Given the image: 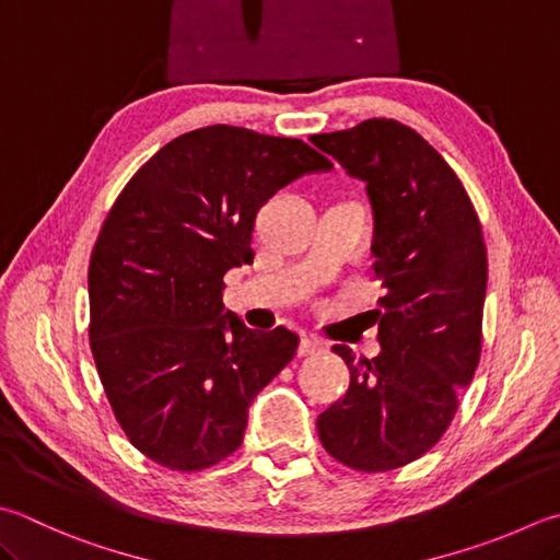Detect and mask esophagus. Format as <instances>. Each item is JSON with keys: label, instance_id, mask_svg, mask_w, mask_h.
Here are the masks:
<instances>
[{"label": "esophagus", "instance_id": "esophagus-1", "mask_svg": "<svg viewBox=\"0 0 560 560\" xmlns=\"http://www.w3.org/2000/svg\"><path fill=\"white\" fill-rule=\"evenodd\" d=\"M324 348H326V343L316 339V336H304V339L300 341L298 353H300V355H312V353L324 351Z\"/></svg>", "mask_w": 560, "mask_h": 560}]
</instances>
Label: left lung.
<instances>
[{"label":"left lung","mask_w":560,"mask_h":560,"mask_svg":"<svg viewBox=\"0 0 560 560\" xmlns=\"http://www.w3.org/2000/svg\"><path fill=\"white\" fill-rule=\"evenodd\" d=\"M312 143L361 177L375 217L373 270L387 290L375 312L380 355L334 346L348 393L324 409L326 453L358 472H387L436 444L482 351L488 250L466 187L441 153L395 119L316 133Z\"/></svg>","instance_id":"obj_1"}]
</instances>
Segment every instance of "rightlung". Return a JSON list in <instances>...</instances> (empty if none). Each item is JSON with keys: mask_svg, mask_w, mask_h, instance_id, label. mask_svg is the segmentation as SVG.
<instances>
[{"mask_svg": "<svg viewBox=\"0 0 560 560\" xmlns=\"http://www.w3.org/2000/svg\"><path fill=\"white\" fill-rule=\"evenodd\" d=\"M331 161L300 139L205 126L165 143L116 197L90 256V348L126 439L177 472L244 441L248 407L300 336L224 310V276L253 260L258 209Z\"/></svg>", "mask_w": 560, "mask_h": 560, "instance_id": "add662e5", "label": "right lung"}]
</instances>
